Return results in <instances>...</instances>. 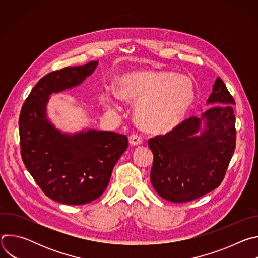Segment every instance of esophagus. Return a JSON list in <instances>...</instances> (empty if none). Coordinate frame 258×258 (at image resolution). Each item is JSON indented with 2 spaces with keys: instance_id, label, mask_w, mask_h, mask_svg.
<instances>
[{
  "instance_id": "esophagus-1",
  "label": "esophagus",
  "mask_w": 258,
  "mask_h": 258,
  "mask_svg": "<svg viewBox=\"0 0 258 258\" xmlns=\"http://www.w3.org/2000/svg\"><path fill=\"white\" fill-rule=\"evenodd\" d=\"M142 142H143V139H142V137H141L140 135H138V134H133V135L128 138V143H130V145H132V146H138V145L142 144Z\"/></svg>"
}]
</instances>
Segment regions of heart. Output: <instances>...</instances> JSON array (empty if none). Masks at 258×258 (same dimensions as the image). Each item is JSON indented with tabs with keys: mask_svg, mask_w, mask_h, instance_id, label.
Masks as SVG:
<instances>
[{
	"mask_svg": "<svg viewBox=\"0 0 258 258\" xmlns=\"http://www.w3.org/2000/svg\"><path fill=\"white\" fill-rule=\"evenodd\" d=\"M115 94L124 102L137 103L138 124L152 134L175 130L187 116L196 97L189 77L150 69H138L119 77ZM100 98L108 109L115 108V97L110 91H102Z\"/></svg>",
	"mask_w": 258,
	"mask_h": 258,
	"instance_id": "1",
	"label": "heart"
}]
</instances>
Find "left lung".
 <instances>
[{
  "mask_svg": "<svg viewBox=\"0 0 258 258\" xmlns=\"http://www.w3.org/2000/svg\"><path fill=\"white\" fill-rule=\"evenodd\" d=\"M207 104L213 106L201 117H190L148 142L154 155L151 183L167 201L195 200L217 188L225 177L236 148L235 100L219 78Z\"/></svg>",
  "mask_w": 258,
  "mask_h": 258,
  "instance_id": "left-lung-1",
  "label": "left lung"
}]
</instances>
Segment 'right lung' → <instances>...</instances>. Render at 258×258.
Here are the masks:
<instances>
[{"label":"right lung","instance_id":"obj_1","mask_svg":"<svg viewBox=\"0 0 258 258\" xmlns=\"http://www.w3.org/2000/svg\"><path fill=\"white\" fill-rule=\"evenodd\" d=\"M98 63L91 61L48 73L33 87L21 108L23 163L42 191L59 203L82 205L99 198L128 146L126 136L114 132L62 133L47 117L50 96L80 86Z\"/></svg>","mask_w":258,"mask_h":258}]
</instances>
